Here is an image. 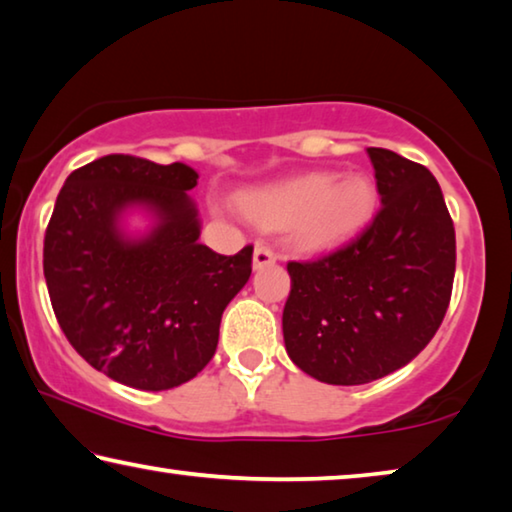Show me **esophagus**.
I'll use <instances>...</instances> for the list:
<instances>
[{
    "label": "esophagus",
    "mask_w": 512,
    "mask_h": 512,
    "mask_svg": "<svg viewBox=\"0 0 512 512\" xmlns=\"http://www.w3.org/2000/svg\"><path fill=\"white\" fill-rule=\"evenodd\" d=\"M275 253L271 246H266V243H257L255 246V253H253V266L255 269H264V266H271L275 264Z\"/></svg>",
    "instance_id": "1"
}]
</instances>
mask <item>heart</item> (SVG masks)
Here are the masks:
<instances>
[{"label":"heart","mask_w":512,"mask_h":512,"mask_svg":"<svg viewBox=\"0 0 512 512\" xmlns=\"http://www.w3.org/2000/svg\"><path fill=\"white\" fill-rule=\"evenodd\" d=\"M234 200L253 221L280 225L291 248L312 253L358 237L376 212V186L360 173H307L250 186Z\"/></svg>","instance_id":"1"}]
</instances>
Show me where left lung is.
<instances>
[{
  "instance_id": "left-lung-1",
  "label": "left lung",
  "mask_w": 512,
  "mask_h": 512,
  "mask_svg": "<svg viewBox=\"0 0 512 512\" xmlns=\"http://www.w3.org/2000/svg\"><path fill=\"white\" fill-rule=\"evenodd\" d=\"M367 152L378 214L335 253L287 264V353L328 385L371 383L417 358L440 328L456 273V230L431 170L385 148Z\"/></svg>"
}]
</instances>
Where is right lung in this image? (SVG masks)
Segmentation results:
<instances>
[{"label":"right lung","mask_w":512,"mask_h":512,"mask_svg":"<svg viewBox=\"0 0 512 512\" xmlns=\"http://www.w3.org/2000/svg\"><path fill=\"white\" fill-rule=\"evenodd\" d=\"M191 166L107 154L72 170L45 232L43 271L56 321L93 369L161 392L214 358L227 303L253 271V246L218 255L202 246L186 196ZM132 206L155 216L145 238L119 230Z\"/></svg>","instance_id":"1"}]
</instances>
